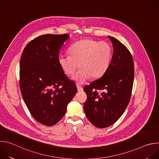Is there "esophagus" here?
<instances>
[{
  "mask_svg": "<svg viewBox=\"0 0 159 159\" xmlns=\"http://www.w3.org/2000/svg\"><path fill=\"white\" fill-rule=\"evenodd\" d=\"M77 90L79 92H80V91H82V90H83V88L79 85H77Z\"/></svg>",
  "mask_w": 159,
  "mask_h": 159,
  "instance_id": "esophagus-1",
  "label": "esophagus"
}]
</instances>
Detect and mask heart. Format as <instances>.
<instances>
[{"label": "heart", "instance_id": "b5f03b06", "mask_svg": "<svg viewBox=\"0 0 159 159\" xmlns=\"http://www.w3.org/2000/svg\"><path fill=\"white\" fill-rule=\"evenodd\" d=\"M69 55H60L58 63L67 75H72L78 66L80 69L73 79L79 84L87 82L91 76L94 79L101 77L107 70L111 59V50L105 42L91 39L77 41L70 47Z\"/></svg>", "mask_w": 159, "mask_h": 159}]
</instances>
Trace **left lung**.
<instances>
[{"instance_id": "left-lung-1", "label": "left lung", "mask_w": 159, "mask_h": 159, "mask_svg": "<svg viewBox=\"0 0 159 159\" xmlns=\"http://www.w3.org/2000/svg\"><path fill=\"white\" fill-rule=\"evenodd\" d=\"M112 43L113 55L106 72L84 87L87 99L85 114L95 126L104 128L114 124L129 104L134 80V63L128 48L117 39L107 36ZM97 89L103 90L99 95Z\"/></svg>"}]
</instances>
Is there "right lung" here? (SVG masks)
I'll use <instances>...</instances> for the list:
<instances>
[{
    "label": "right lung",
    "instance_id": "add662e5",
    "mask_svg": "<svg viewBox=\"0 0 159 159\" xmlns=\"http://www.w3.org/2000/svg\"><path fill=\"white\" fill-rule=\"evenodd\" d=\"M69 37L67 34L39 36L26 45L21 55V94L32 116L46 126H53L63 117L77 91L58 61L60 50Z\"/></svg>",
    "mask_w": 159,
    "mask_h": 159
}]
</instances>
